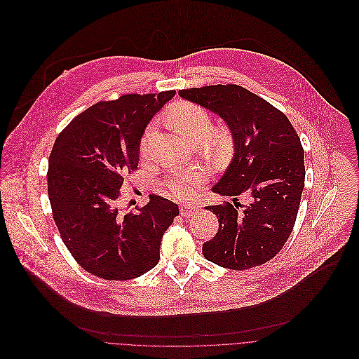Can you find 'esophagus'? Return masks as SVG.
<instances>
[{"label":"esophagus","instance_id":"esophagus-1","mask_svg":"<svg viewBox=\"0 0 359 359\" xmlns=\"http://www.w3.org/2000/svg\"><path fill=\"white\" fill-rule=\"evenodd\" d=\"M180 212H181V215H182L184 218H189V217H192V215H195L198 212V208L194 206V205L187 203V205H181Z\"/></svg>","mask_w":359,"mask_h":359}]
</instances>
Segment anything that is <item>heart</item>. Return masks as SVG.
<instances>
[{
    "label": "heart",
    "instance_id": "b5f03b06",
    "mask_svg": "<svg viewBox=\"0 0 359 359\" xmlns=\"http://www.w3.org/2000/svg\"><path fill=\"white\" fill-rule=\"evenodd\" d=\"M170 126L177 130L188 141L208 140L206 153L210 156H222L231 147V134L226 130H221L212 135L213 128L210 114L201 106L189 102H178L168 113ZM153 133V127H149L141 141V151H146L147 142ZM205 180V172L201 168H194L187 172L178 174L165 182L167 192L178 199H187L194 194V188Z\"/></svg>",
    "mask_w": 359,
    "mask_h": 359
}]
</instances>
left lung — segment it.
<instances>
[{"label": "left lung", "instance_id": "8db88e82", "mask_svg": "<svg viewBox=\"0 0 359 359\" xmlns=\"http://www.w3.org/2000/svg\"><path fill=\"white\" fill-rule=\"evenodd\" d=\"M178 95L215 114L228 126L233 157L212 191L233 203L209 205L219 229L202 245L206 260L232 270L260 266L287 242L304 189V151L284 113L238 85L180 90ZM246 194L243 210L237 202Z\"/></svg>", "mask_w": 359, "mask_h": 359}]
</instances>
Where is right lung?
I'll list each match as a JSON object with an SVG mask.
<instances>
[{"label": "right lung", "mask_w": 359, "mask_h": 359, "mask_svg": "<svg viewBox=\"0 0 359 359\" xmlns=\"http://www.w3.org/2000/svg\"><path fill=\"white\" fill-rule=\"evenodd\" d=\"M174 96L168 90L99 102L55 141L48 167L53 219L70 255L100 278L130 280L157 266L163 235L180 215L177 203L158 195L137 212L118 205L146 127Z\"/></svg>", "instance_id": "obj_1"}]
</instances>
